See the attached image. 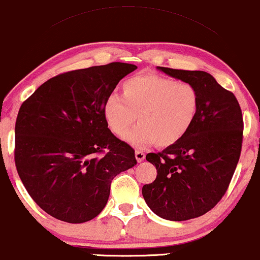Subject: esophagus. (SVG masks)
Here are the masks:
<instances>
[{"mask_svg":"<svg viewBox=\"0 0 260 260\" xmlns=\"http://www.w3.org/2000/svg\"><path fill=\"white\" fill-rule=\"evenodd\" d=\"M136 159H137V162H138V163L143 162V160L145 159V153H144L143 151L137 150V151H136Z\"/></svg>","mask_w":260,"mask_h":260,"instance_id":"34e87169","label":"esophagus"}]
</instances>
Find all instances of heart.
<instances>
[{
  "label": "heart",
  "instance_id": "heart-1",
  "mask_svg": "<svg viewBox=\"0 0 260 260\" xmlns=\"http://www.w3.org/2000/svg\"><path fill=\"white\" fill-rule=\"evenodd\" d=\"M121 90V96L110 94L104 102V120L111 132L123 137L138 114L140 124L125 134L124 140L140 149L154 143L159 147L176 144L198 114V92L188 83L139 74L127 79Z\"/></svg>",
  "mask_w": 260,
  "mask_h": 260
}]
</instances>
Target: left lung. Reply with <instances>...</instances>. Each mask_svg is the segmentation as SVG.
Listing matches in <instances>:
<instances>
[{
  "instance_id": "1",
  "label": "left lung",
  "mask_w": 260,
  "mask_h": 260,
  "mask_svg": "<svg viewBox=\"0 0 260 260\" xmlns=\"http://www.w3.org/2000/svg\"><path fill=\"white\" fill-rule=\"evenodd\" d=\"M188 83L199 97L198 114L181 140L146 160L157 169L141 193L147 206L168 221H187L210 211L224 196L238 166L244 121L234 94L203 71L157 67Z\"/></svg>"
}]
</instances>
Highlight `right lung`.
Masks as SVG:
<instances>
[{"instance_id": "1", "label": "right lung", "mask_w": 260, "mask_h": 260, "mask_svg": "<svg viewBox=\"0 0 260 260\" xmlns=\"http://www.w3.org/2000/svg\"><path fill=\"white\" fill-rule=\"evenodd\" d=\"M136 64L113 62L67 72L28 97L15 123V166L31 198L60 221H91L110 183L137 164L134 150L110 132L103 104ZM106 152L101 157L98 153Z\"/></svg>"}]
</instances>
